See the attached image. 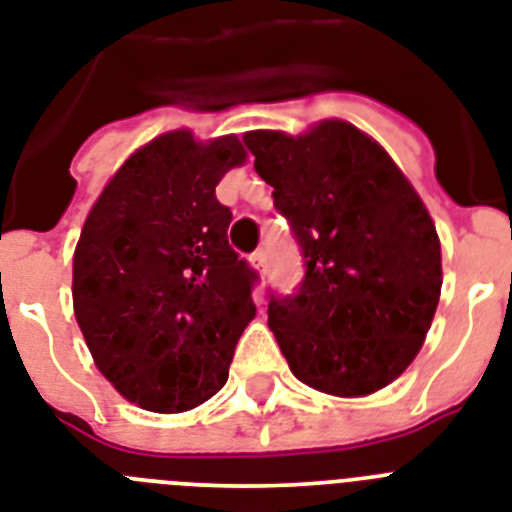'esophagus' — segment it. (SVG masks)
<instances>
[{
	"label": "esophagus",
	"mask_w": 512,
	"mask_h": 512,
	"mask_svg": "<svg viewBox=\"0 0 512 512\" xmlns=\"http://www.w3.org/2000/svg\"><path fill=\"white\" fill-rule=\"evenodd\" d=\"M249 260H252V265H255V268L260 270V273H265V270H268V260H265L263 249H257L255 255L249 257Z\"/></svg>",
	"instance_id": "34e87169"
}]
</instances>
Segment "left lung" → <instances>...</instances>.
Segmentation results:
<instances>
[{
	"instance_id": "left-lung-1",
	"label": "left lung",
	"mask_w": 512,
	"mask_h": 512,
	"mask_svg": "<svg viewBox=\"0 0 512 512\" xmlns=\"http://www.w3.org/2000/svg\"><path fill=\"white\" fill-rule=\"evenodd\" d=\"M244 145L304 257L299 289L268 304L291 372L341 398L385 388L414 362L440 302V239L422 197L349 122L247 132Z\"/></svg>"
}]
</instances>
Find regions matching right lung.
I'll list each match as a JSON object with an SVG mask.
<instances>
[{
  "label": "right lung",
  "instance_id": "right-lung-1",
  "mask_svg": "<svg viewBox=\"0 0 512 512\" xmlns=\"http://www.w3.org/2000/svg\"><path fill=\"white\" fill-rule=\"evenodd\" d=\"M234 135L174 130L135 150L85 218L72 260L77 325L101 375L140 409L190 411L229 380L257 273L229 244Z\"/></svg>",
  "mask_w": 512,
  "mask_h": 512
}]
</instances>
